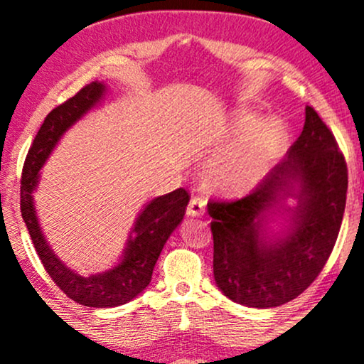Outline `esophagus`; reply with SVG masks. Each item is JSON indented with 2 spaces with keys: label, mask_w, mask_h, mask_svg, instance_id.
<instances>
[{
  "label": "esophagus",
  "mask_w": 364,
  "mask_h": 364,
  "mask_svg": "<svg viewBox=\"0 0 364 364\" xmlns=\"http://www.w3.org/2000/svg\"><path fill=\"white\" fill-rule=\"evenodd\" d=\"M205 205H206V201L203 200V198H200V196L191 198L186 213L190 216H201L205 213Z\"/></svg>",
  "instance_id": "1"
}]
</instances>
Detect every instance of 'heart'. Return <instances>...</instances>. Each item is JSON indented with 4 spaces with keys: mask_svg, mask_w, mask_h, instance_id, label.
Listing matches in <instances>:
<instances>
[{
    "mask_svg": "<svg viewBox=\"0 0 364 364\" xmlns=\"http://www.w3.org/2000/svg\"><path fill=\"white\" fill-rule=\"evenodd\" d=\"M289 141V126L277 116L262 121L260 114L240 109L230 122L228 146L232 149L210 168V181L228 193H243L259 185Z\"/></svg>",
    "mask_w": 364,
    "mask_h": 364,
    "instance_id": "obj_1",
    "label": "heart"
}]
</instances>
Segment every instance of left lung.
Instances as JSON below:
<instances>
[{"label":"left lung","instance_id":"1","mask_svg":"<svg viewBox=\"0 0 364 364\" xmlns=\"http://www.w3.org/2000/svg\"><path fill=\"white\" fill-rule=\"evenodd\" d=\"M346 191L344 156L333 132L307 105L301 136L250 195L208 203L220 291L257 309L282 306L304 292L333 252ZM287 197L298 205H285ZM274 215L286 216L277 234L268 228Z\"/></svg>","mask_w":364,"mask_h":364}]
</instances>
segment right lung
Segmentation results:
<instances>
[{
	"instance_id": "add662e5",
	"label": "right lung",
	"mask_w": 364,
	"mask_h": 364,
	"mask_svg": "<svg viewBox=\"0 0 364 364\" xmlns=\"http://www.w3.org/2000/svg\"><path fill=\"white\" fill-rule=\"evenodd\" d=\"M105 92L107 87L104 82H92L67 102L55 107L45 117L38 134L35 136L21 174V216L36 254L53 282L72 301L87 307L122 306L148 287L161 250L181 223L190 201V195L183 188L153 198L137 215L119 264L105 272L84 277L58 259L41 232L33 191L40 183V169L47 163L58 141L73 124L102 100Z\"/></svg>"
}]
</instances>
